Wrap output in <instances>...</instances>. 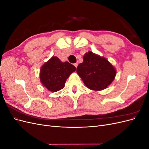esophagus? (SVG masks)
<instances>
[{
  "label": "esophagus",
  "mask_w": 149,
  "mask_h": 149,
  "mask_svg": "<svg viewBox=\"0 0 149 149\" xmlns=\"http://www.w3.org/2000/svg\"><path fill=\"white\" fill-rule=\"evenodd\" d=\"M74 66L76 68H77V66H78V63H74Z\"/></svg>",
  "instance_id": "34e87169"
}]
</instances>
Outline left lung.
<instances>
[{"instance_id": "8db88e82", "label": "left lung", "mask_w": 149, "mask_h": 149, "mask_svg": "<svg viewBox=\"0 0 149 149\" xmlns=\"http://www.w3.org/2000/svg\"><path fill=\"white\" fill-rule=\"evenodd\" d=\"M76 72L86 86L93 91L107 88L116 75L114 66L106 58L91 51L84 54L83 62L78 65Z\"/></svg>"}]
</instances>
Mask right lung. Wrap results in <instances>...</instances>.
<instances>
[{
	"mask_svg": "<svg viewBox=\"0 0 149 149\" xmlns=\"http://www.w3.org/2000/svg\"><path fill=\"white\" fill-rule=\"evenodd\" d=\"M76 69L69 62H62L57 56H52L40 68V82L48 91H58L65 87L66 79Z\"/></svg>",
	"mask_w": 149,
	"mask_h": 149,
	"instance_id": "right-lung-1",
	"label": "right lung"
}]
</instances>
